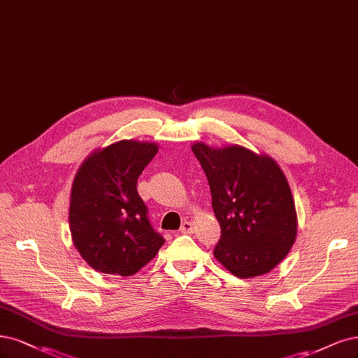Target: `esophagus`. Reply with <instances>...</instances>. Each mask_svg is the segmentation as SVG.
Here are the masks:
<instances>
[{"mask_svg": "<svg viewBox=\"0 0 358 358\" xmlns=\"http://www.w3.org/2000/svg\"><path fill=\"white\" fill-rule=\"evenodd\" d=\"M179 232L180 234H191L192 232V224H191V222L185 220L183 224H182V227H180V229H179Z\"/></svg>", "mask_w": 358, "mask_h": 358, "instance_id": "34e87169", "label": "esophagus"}]
</instances>
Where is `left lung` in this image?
Instances as JSON below:
<instances>
[{"instance_id": "left-lung-1", "label": "left lung", "mask_w": 358, "mask_h": 358, "mask_svg": "<svg viewBox=\"0 0 358 358\" xmlns=\"http://www.w3.org/2000/svg\"><path fill=\"white\" fill-rule=\"evenodd\" d=\"M212 192L220 225L213 255L231 274L250 278L269 273L296 238V210L286 176L274 159L243 146L222 150L192 145Z\"/></svg>"}]
</instances>
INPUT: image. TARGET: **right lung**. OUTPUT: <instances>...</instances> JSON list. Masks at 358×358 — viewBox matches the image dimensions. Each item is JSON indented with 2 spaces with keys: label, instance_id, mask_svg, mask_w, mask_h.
Returning a JSON list of instances; mask_svg holds the SVG:
<instances>
[{
  "label": "right lung",
  "instance_id": "add662e5",
  "mask_svg": "<svg viewBox=\"0 0 358 358\" xmlns=\"http://www.w3.org/2000/svg\"><path fill=\"white\" fill-rule=\"evenodd\" d=\"M158 152L154 143L121 141L92 154L73 179L69 228L83 259L103 274H136L157 255V232L138 179Z\"/></svg>",
  "mask_w": 358,
  "mask_h": 358
}]
</instances>
